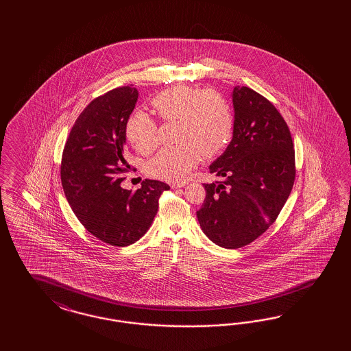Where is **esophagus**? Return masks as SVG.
Segmentation results:
<instances>
[{"instance_id": "obj_1", "label": "esophagus", "mask_w": 351, "mask_h": 351, "mask_svg": "<svg viewBox=\"0 0 351 351\" xmlns=\"http://www.w3.org/2000/svg\"><path fill=\"white\" fill-rule=\"evenodd\" d=\"M186 185V182H179V184H172L171 186L173 188V189H178V188H184Z\"/></svg>"}]
</instances>
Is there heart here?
I'll return each mask as SVG.
<instances>
[{"label":"heart","mask_w":351,"mask_h":351,"mask_svg":"<svg viewBox=\"0 0 351 351\" xmlns=\"http://www.w3.org/2000/svg\"><path fill=\"white\" fill-rule=\"evenodd\" d=\"M153 106L165 122H179V147L163 149L148 163V173L170 182L184 181L202 160L221 153L233 135L230 106L213 91L176 86L154 97ZM126 136L138 153L149 154L160 144L153 118L136 112L128 118Z\"/></svg>","instance_id":"b5f03b06"}]
</instances>
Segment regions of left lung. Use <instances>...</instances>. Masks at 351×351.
<instances>
[{
	"instance_id": "1",
	"label": "left lung",
	"mask_w": 351,
	"mask_h": 351,
	"mask_svg": "<svg viewBox=\"0 0 351 351\" xmlns=\"http://www.w3.org/2000/svg\"><path fill=\"white\" fill-rule=\"evenodd\" d=\"M233 138L210 172L223 181L204 184L197 217L215 245L239 248L276 221L295 182V149L286 121L264 96L235 86Z\"/></svg>"
}]
</instances>
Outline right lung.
<instances>
[{
    "label": "right lung",
    "instance_id": "obj_1",
    "mask_svg": "<svg viewBox=\"0 0 351 351\" xmlns=\"http://www.w3.org/2000/svg\"><path fill=\"white\" fill-rule=\"evenodd\" d=\"M138 93L123 86L94 99L77 118L64 147L62 185L80 223L108 245H132L148 232L166 182L143 181L136 191L121 186L131 170L126 125Z\"/></svg>",
    "mask_w": 351,
    "mask_h": 351
}]
</instances>
